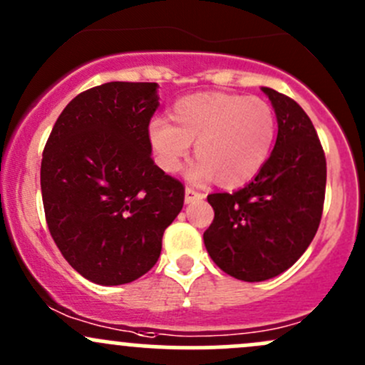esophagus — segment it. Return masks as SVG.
<instances>
[{
  "label": "esophagus",
  "mask_w": 365,
  "mask_h": 365,
  "mask_svg": "<svg viewBox=\"0 0 365 365\" xmlns=\"http://www.w3.org/2000/svg\"><path fill=\"white\" fill-rule=\"evenodd\" d=\"M203 198H205V195L200 193L197 190H193V187H186V191H184V202L186 203L198 202V200H203Z\"/></svg>",
  "instance_id": "esophagus-1"
}]
</instances>
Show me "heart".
I'll return each instance as SVG.
<instances>
[{
	"mask_svg": "<svg viewBox=\"0 0 365 365\" xmlns=\"http://www.w3.org/2000/svg\"><path fill=\"white\" fill-rule=\"evenodd\" d=\"M277 132L275 111L259 97L202 92L175 101L170 121L153 118L148 139L167 174L181 168L195 140L198 158L186 168L191 182L217 181L237 186L252 179L268 160Z\"/></svg>",
	"mask_w": 365,
	"mask_h": 365,
	"instance_id": "obj_1",
	"label": "heart"
}]
</instances>
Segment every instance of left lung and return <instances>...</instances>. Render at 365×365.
<instances>
[{
  "label": "left lung",
  "mask_w": 365,
  "mask_h": 365,
  "mask_svg": "<svg viewBox=\"0 0 365 365\" xmlns=\"http://www.w3.org/2000/svg\"><path fill=\"white\" fill-rule=\"evenodd\" d=\"M277 115L272 155L245 187L207 197L214 221L203 233L209 256L244 282L273 278L312 244L325 197V155L315 127L296 101L262 87Z\"/></svg>",
  "instance_id": "obj_1"
}]
</instances>
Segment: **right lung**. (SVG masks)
I'll return each instance as SVG.
<instances>
[{
  "instance_id": "add662e5",
  "label": "right lung",
  "mask_w": 365,
  "mask_h": 365,
  "mask_svg": "<svg viewBox=\"0 0 365 365\" xmlns=\"http://www.w3.org/2000/svg\"><path fill=\"white\" fill-rule=\"evenodd\" d=\"M158 85L111 81L64 108L41 160L50 235L66 261L99 285L148 273L184 203V186L151 158Z\"/></svg>"
}]
</instances>
